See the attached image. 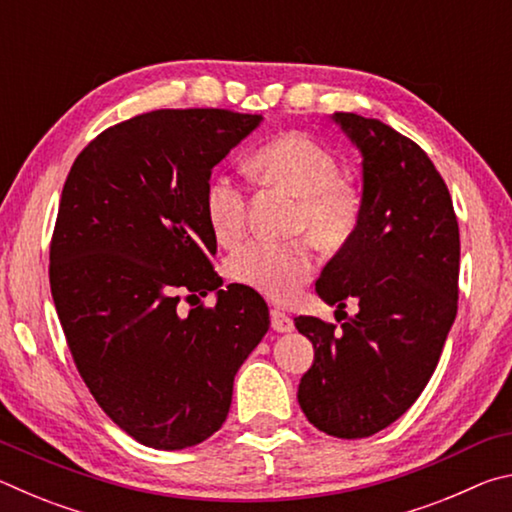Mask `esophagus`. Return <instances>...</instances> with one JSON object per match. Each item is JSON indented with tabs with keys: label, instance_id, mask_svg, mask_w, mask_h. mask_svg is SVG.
I'll use <instances>...</instances> for the list:
<instances>
[{
	"label": "esophagus",
	"instance_id": "esophagus-1",
	"mask_svg": "<svg viewBox=\"0 0 512 512\" xmlns=\"http://www.w3.org/2000/svg\"><path fill=\"white\" fill-rule=\"evenodd\" d=\"M271 327L275 329V332H282V334L293 332V318L284 314V311L273 309L271 311Z\"/></svg>",
	"mask_w": 512,
	"mask_h": 512
}]
</instances>
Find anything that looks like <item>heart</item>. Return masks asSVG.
Instances as JSON below:
<instances>
[{
	"mask_svg": "<svg viewBox=\"0 0 512 512\" xmlns=\"http://www.w3.org/2000/svg\"><path fill=\"white\" fill-rule=\"evenodd\" d=\"M250 169L268 185L298 196L296 230L325 246H341L357 223L359 201L339 178V162L305 133H282L259 146ZM205 216L221 244H235L246 230V192L230 176H216L205 192ZM228 275L275 302H287L316 271L309 239L248 241L228 257Z\"/></svg>",
	"mask_w": 512,
	"mask_h": 512,
	"instance_id": "heart-1",
	"label": "heart"
}]
</instances>
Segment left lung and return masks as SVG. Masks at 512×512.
I'll list each match as a JSON object with an SVG mask.
<instances>
[{
	"label": "left lung",
	"mask_w": 512,
	"mask_h": 512,
	"mask_svg": "<svg viewBox=\"0 0 512 512\" xmlns=\"http://www.w3.org/2000/svg\"><path fill=\"white\" fill-rule=\"evenodd\" d=\"M361 153L357 225L316 282L329 307L359 311L334 325L293 318L314 345L298 402L316 429L368 438L411 409L438 366L456 318L461 237L452 196L429 155L377 119L336 112Z\"/></svg>",
	"instance_id": "8db88e82"
}]
</instances>
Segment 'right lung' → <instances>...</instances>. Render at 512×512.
I'll list each match as a JSON object with an SVG mask.
<instances>
[{
	"mask_svg": "<svg viewBox=\"0 0 512 512\" xmlns=\"http://www.w3.org/2000/svg\"><path fill=\"white\" fill-rule=\"evenodd\" d=\"M262 115L153 110L103 131L74 160L49 253L51 296L76 368L137 443L185 449L228 418L241 363L271 325L244 284L221 289L205 216L212 169ZM215 291L212 310L180 315Z\"/></svg>",
	"mask_w": 512,
	"mask_h": 512,
	"instance_id": "right-lung-1",
	"label": "right lung"
}]
</instances>
